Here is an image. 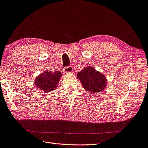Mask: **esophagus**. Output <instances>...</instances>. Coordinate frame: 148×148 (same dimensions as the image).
Segmentation results:
<instances>
[{"label": "esophagus", "mask_w": 148, "mask_h": 148, "mask_svg": "<svg viewBox=\"0 0 148 148\" xmlns=\"http://www.w3.org/2000/svg\"><path fill=\"white\" fill-rule=\"evenodd\" d=\"M64 72L65 73H72L73 71V68L72 66H67L65 67L63 69Z\"/></svg>", "instance_id": "34e87169"}]
</instances>
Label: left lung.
Here are the masks:
<instances>
[{"instance_id": "1", "label": "left lung", "mask_w": 148, "mask_h": 148, "mask_svg": "<svg viewBox=\"0 0 148 148\" xmlns=\"http://www.w3.org/2000/svg\"><path fill=\"white\" fill-rule=\"evenodd\" d=\"M77 77L79 79L84 89L92 93H97L103 90L106 86L105 77L91 67H87L79 72Z\"/></svg>"}]
</instances>
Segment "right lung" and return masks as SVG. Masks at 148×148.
I'll return each mask as SVG.
<instances>
[{"label": "right lung", "instance_id": "right-lung-1", "mask_svg": "<svg viewBox=\"0 0 148 148\" xmlns=\"http://www.w3.org/2000/svg\"><path fill=\"white\" fill-rule=\"evenodd\" d=\"M61 75L59 71H45L36 78L35 86L43 92H50L56 88Z\"/></svg>", "mask_w": 148, "mask_h": 148}]
</instances>
